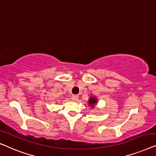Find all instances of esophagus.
<instances>
[{"label": "esophagus", "instance_id": "obj_1", "mask_svg": "<svg viewBox=\"0 0 156 156\" xmlns=\"http://www.w3.org/2000/svg\"><path fill=\"white\" fill-rule=\"evenodd\" d=\"M71 99L73 101H77L78 100V95H73L71 96Z\"/></svg>", "mask_w": 156, "mask_h": 156}]
</instances>
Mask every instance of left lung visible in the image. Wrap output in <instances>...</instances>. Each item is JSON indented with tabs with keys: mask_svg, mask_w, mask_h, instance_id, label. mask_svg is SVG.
Returning <instances> with one entry per match:
<instances>
[{
	"mask_svg": "<svg viewBox=\"0 0 156 156\" xmlns=\"http://www.w3.org/2000/svg\"><path fill=\"white\" fill-rule=\"evenodd\" d=\"M97 102L98 98L96 97H94V96H92L91 98H90V99L88 100V105L91 107H93L96 104H97Z\"/></svg>",
	"mask_w": 156,
	"mask_h": 156,
	"instance_id": "obj_1",
	"label": "left lung"
}]
</instances>
